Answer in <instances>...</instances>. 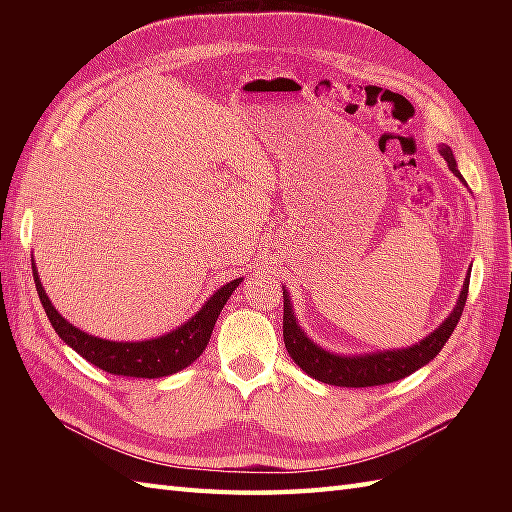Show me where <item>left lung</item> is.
I'll return each instance as SVG.
<instances>
[{
    "instance_id": "obj_1",
    "label": "left lung",
    "mask_w": 512,
    "mask_h": 512,
    "mask_svg": "<svg viewBox=\"0 0 512 512\" xmlns=\"http://www.w3.org/2000/svg\"><path fill=\"white\" fill-rule=\"evenodd\" d=\"M440 154L447 160L449 169L458 176L460 180L462 173L455 165L453 151L449 145H440ZM466 295H469V277L464 279V286L460 292L458 306L453 308L449 319H444L438 330H433L429 336L411 347H402V350H387V352H374V354H363V356H341L325 352L323 347L312 343L306 332L299 328L295 310H292V303L288 292L284 290V343L286 350L292 356L303 372L312 376L314 380H321V383L336 385V387H374V385H387L394 383V380L405 378L416 372L422 365L438 356V352L449 341L453 334L455 325H458Z\"/></svg>"
}]
</instances>
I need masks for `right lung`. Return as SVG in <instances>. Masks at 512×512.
<instances>
[{"label": "right lung", "mask_w": 512, "mask_h": 512, "mask_svg": "<svg viewBox=\"0 0 512 512\" xmlns=\"http://www.w3.org/2000/svg\"><path fill=\"white\" fill-rule=\"evenodd\" d=\"M32 277H35L37 295L41 299V306L46 310L48 319L52 323L54 332L61 336L63 343H68L74 352H79L85 361H90L107 374L116 376H132V378H162L180 372V369L189 367L195 358H198L206 343H209L213 334V325L220 317L224 303L233 295V290L239 286L242 279L228 281L217 292L206 299L200 312L182 323L180 328L171 330L165 336L149 341H105L99 336H92L65 321L57 308L52 306L46 290L41 286V279L37 273L35 259H32Z\"/></svg>", "instance_id": "obj_1"}]
</instances>
